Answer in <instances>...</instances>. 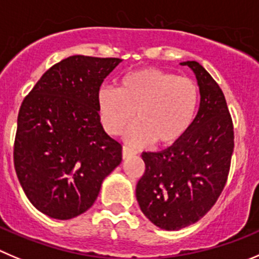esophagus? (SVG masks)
I'll return each mask as SVG.
<instances>
[{
    "instance_id": "1",
    "label": "esophagus",
    "mask_w": 259,
    "mask_h": 259,
    "mask_svg": "<svg viewBox=\"0 0 259 259\" xmlns=\"http://www.w3.org/2000/svg\"><path fill=\"white\" fill-rule=\"evenodd\" d=\"M132 155H136V151H135L134 149H130V147H127V146H123V149H122L123 159H127V157L132 156Z\"/></svg>"
}]
</instances>
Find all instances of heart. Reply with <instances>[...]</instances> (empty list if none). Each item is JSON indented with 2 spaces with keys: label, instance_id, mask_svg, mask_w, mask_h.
<instances>
[{
  "label": "heart",
  "instance_id": "1",
  "mask_svg": "<svg viewBox=\"0 0 259 259\" xmlns=\"http://www.w3.org/2000/svg\"><path fill=\"white\" fill-rule=\"evenodd\" d=\"M198 103L199 90L193 80L157 68L134 71L120 80L118 90L102 86L97 95L98 114L109 135L122 134L136 118L125 134L135 146L152 141L173 145L193 123Z\"/></svg>",
  "mask_w": 259,
  "mask_h": 259
}]
</instances>
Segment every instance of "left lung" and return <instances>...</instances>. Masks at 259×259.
<instances>
[{
	"instance_id": "8db88e82",
	"label": "left lung",
	"mask_w": 259,
	"mask_h": 259,
	"mask_svg": "<svg viewBox=\"0 0 259 259\" xmlns=\"http://www.w3.org/2000/svg\"><path fill=\"white\" fill-rule=\"evenodd\" d=\"M194 72L199 109L173 146L144 152L145 173L136 187L144 215L157 228L179 230L211 210L230 170L234 127L223 90L196 61L182 62Z\"/></svg>"
}]
</instances>
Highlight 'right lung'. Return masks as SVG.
<instances>
[{
	"mask_svg": "<svg viewBox=\"0 0 259 259\" xmlns=\"http://www.w3.org/2000/svg\"><path fill=\"white\" fill-rule=\"evenodd\" d=\"M120 58L71 56L52 66L17 115L14 164L34 207L68 220L93 206L103 181L122 161L104 131L97 95Z\"/></svg>",
	"mask_w": 259,
	"mask_h": 259,
	"instance_id": "obj_1",
	"label": "right lung"
}]
</instances>
